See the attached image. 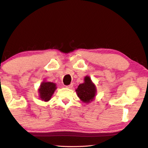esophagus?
<instances>
[{"instance_id":"obj_1","label":"esophagus","mask_w":148,"mask_h":148,"mask_svg":"<svg viewBox=\"0 0 148 148\" xmlns=\"http://www.w3.org/2000/svg\"><path fill=\"white\" fill-rule=\"evenodd\" d=\"M72 86H73V85H72V84H71L69 85V86H66V88H69V89H71Z\"/></svg>"}]
</instances>
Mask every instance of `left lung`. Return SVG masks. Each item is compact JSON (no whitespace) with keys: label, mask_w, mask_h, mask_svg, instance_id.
<instances>
[{"label":"left lung","mask_w":148,"mask_h":148,"mask_svg":"<svg viewBox=\"0 0 148 148\" xmlns=\"http://www.w3.org/2000/svg\"><path fill=\"white\" fill-rule=\"evenodd\" d=\"M84 83L79 85L76 90L77 96L82 101L88 103L92 101L96 94V87L92 83L91 78L86 76L84 79Z\"/></svg>","instance_id":"1"}]
</instances>
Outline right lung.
Listing matches in <instances>:
<instances>
[{
	"instance_id": "obj_1",
	"label": "right lung",
	"mask_w": 148,
	"mask_h": 148,
	"mask_svg": "<svg viewBox=\"0 0 148 148\" xmlns=\"http://www.w3.org/2000/svg\"><path fill=\"white\" fill-rule=\"evenodd\" d=\"M56 85L52 82H43L40 85L39 89L40 97L44 101H48L51 99L55 90L56 89Z\"/></svg>"
}]
</instances>
